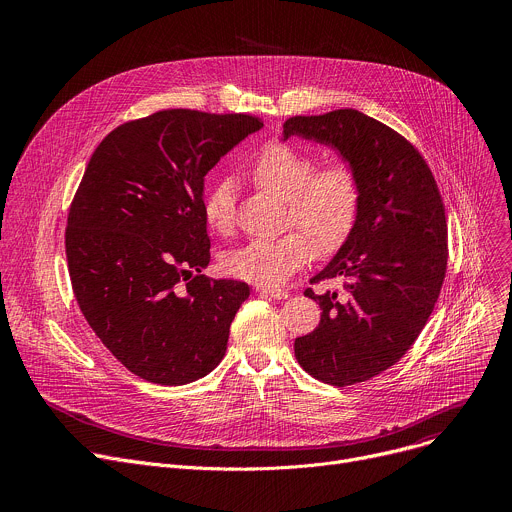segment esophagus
<instances>
[{"label": "esophagus", "instance_id": "obj_1", "mask_svg": "<svg viewBox=\"0 0 512 512\" xmlns=\"http://www.w3.org/2000/svg\"><path fill=\"white\" fill-rule=\"evenodd\" d=\"M255 291L259 296H265V298H273V300H285L289 294L285 289H277V287H261L257 285Z\"/></svg>", "mask_w": 512, "mask_h": 512}]
</instances>
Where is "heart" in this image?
Wrapping results in <instances>:
<instances>
[{
	"mask_svg": "<svg viewBox=\"0 0 512 512\" xmlns=\"http://www.w3.org/2000/svg\"><path fill=\"white\" fill-rule=\"evenodd\" d=\"M249 178L261 190L287 202L289 223L301 231L277 239H257L231 251L223 267L237 279L255 285L285 283L314 255L332 253L348 239L358 214L360 190L356 172L344 160L314 168V158L287 143H269L249 166ZM206 227L227 237L235 227V186L216 182L202 204Z\"/></svg>",
	"mask_w": 512,
	"mask_h": 512,
	"instance_id": "1",
	"label": "heart"
}]
</instances>
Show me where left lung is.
Wrapping results in <instances>:
<instances>
[{
  "label": "left lung",
  "instance_id": "left-lung-1",
  "mask_svg": "<svg viewBox=\"0 0 512 512\" xmlns=\"http://www.w3.org/2000/svg\"><path fill=\"white\" fill-rule=\"evenodd\" d=\"M304 137L334 148L352 166L360 204L334 259L312 281L344 277V294H304L320 304L314 332L296 338L302 369L346 387L381 375L423 330L448 265L444 202L413 145L356 109L289 117L283 141Z\"/></svg>",
  "mask_w": 512,
  "mask_h": 512
}]
</instances>
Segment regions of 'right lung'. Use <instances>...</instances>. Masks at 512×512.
<instances>
[{
	"label": "right lung",
	"mask_w": 512,
	"mask_h": 512,
	"mask_svg": "<svg viewBox=\"0 0 512 512\" xmlns=\"http://www.w3.org/2000/svg\"><path fill=\"white\" fill-rule=\"evenodd\" d=\"M263 123L168 109L127 121L95 150L64 235L72 291L127 371L180 387L223 360L249 285L210 279L204 176Z\"/></svg>",
	"instance_id": "right-lung-1"
}]
</instances>
